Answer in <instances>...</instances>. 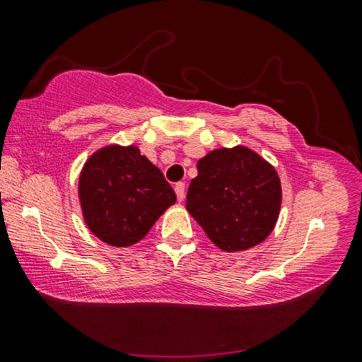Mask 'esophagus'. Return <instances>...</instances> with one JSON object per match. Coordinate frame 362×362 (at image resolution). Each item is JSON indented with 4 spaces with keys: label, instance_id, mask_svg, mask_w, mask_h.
Wrapping results in <instances>:
<instances>
[{
    "label": "esophagus",
    "instance_id": "34e87169",
    "mask_svg": "<svg viewBox=\"0 0 362 362\" xmlns=\"http://www.w3.org/2000/svg\"><path fill=\"white\" fill-rule=\"evenodd\" d=\"M175 192H176V197H177V201H182L185 199V196H186V186H185V182H177V185L175 186Z\"/></svg>",
    "mask_w": 362,
    "mask_h": 362
}]
</instances>
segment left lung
Returning <instances> with one entry per match:
<instances>
[{"mask_svg": "<svg viewBox=\"0 0 362 362\" xmlns=\"http://www.w3.org/2000/svg\"><path fill=\"white\" fill-rule=\"evenodd\" d=\"M280 207L279 173L250 148H217L197 161L186 209L221 250L262 244L274 230Z\"/></svg>", "mask_w": 362, "mask_h": 362, "instance_id": "8db88e82", "label": "left lung"}]
</instances>
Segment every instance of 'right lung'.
Segmentation results:
<instances>
[{
  "label": "right lung",
  "mask_w": 362,
  "mask_h": 362,
  "mask_svg": "<svg viewBox=\"0 0 362 362\" xmlns=\"http://www.w3.org/2000/svg\"><path fill=\"white\" fill-rule=\"evenodd\" d=\"M87 229L113 247L145 237L176 202L173 187L136 145L110 143L83 163L77 186Z\"/></svg>",
  "instance_id": "1"
}]
</instances>
